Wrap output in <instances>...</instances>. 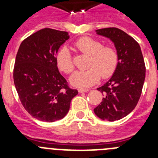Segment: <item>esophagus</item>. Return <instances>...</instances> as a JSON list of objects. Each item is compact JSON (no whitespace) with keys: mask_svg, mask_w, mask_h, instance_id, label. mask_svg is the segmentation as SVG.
<instances>
[{"mask_svg":"<svg viewBox=\"0 0 158 158\" xmlns=\"http://www.w3.org/2000/svg\"><path fill=\"white\" fill-rule=\"evenodd\" d=\"M78 92L80 93H87V92H89V89H78Z\"/></svg>","mask_w":158,"mask_h":158,"instance_id":"esophagus-1","label":"esophagus"}]
</instances>
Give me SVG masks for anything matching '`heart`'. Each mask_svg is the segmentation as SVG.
Returning a JSON list of instances; mask_svg holds the SVG:
<instances>
[{"label":"heart","instance_id":"obj_1","mask_svg":"<svg viewBox=\"0 0 158 158\" xmlns=\"http://www.w3.org/2000/svg\"><path fill=\"white\" fill-rule=\"evenodd\" d=\"M77 50L90 56L88 63L89 69L77 71L69 78L73 86L86 89L93 85L100 77L108 78L115 73L118 63V54L111 47H103L102 43L90 37H82L74 43ZM58 68L65 73H70L74 69V64L70 52L66 47H62L56 55Z\"/></svg>","mask_w":158,"mask_h":158}]
</instances>
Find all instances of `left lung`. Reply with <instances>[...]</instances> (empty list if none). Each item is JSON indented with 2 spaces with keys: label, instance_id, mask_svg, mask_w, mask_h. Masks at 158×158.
<instances>
[{
  "label": "left lung",
  "instance_id": "1",
  "mask_svg": "<svg viewBox=\"0 0 158 158\" xmlns=\"http://www.w3.org/2000/svg\"><path fill=\"white\" fill-rule=\"evenodd\" d=\"M99 35L109 39L118 54L115 73L98 88L104 97L94 112L103 120H118L136 107L146 77V66L139 44L126 32L116 27L98 29Z\"/></svg>",
  "mask_w": 158,
  "mask_h": 158
}]
</instances>
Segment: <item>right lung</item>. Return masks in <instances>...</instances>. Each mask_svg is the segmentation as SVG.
Instances as JSON below:
<instances>
[{
    "instance_id": "add662e5",
    "label": "right lung",
    "mask_w": 158,
    "mask_h": 158,
    "mask_svg": "<svg viewBox=\"0 0 158 158\" xmlns=\"http://www.w3.org/2000/svg\"><path fill=\"white\" fill-rule=\"evenodd\" d=\"M69 39L66 31L43 28L25 39L18 50L13 70L15 87L25 110L40 121L64 118L78 93L69 88L56 62L58 49Z\"/></svg>"
}]
</instances>
